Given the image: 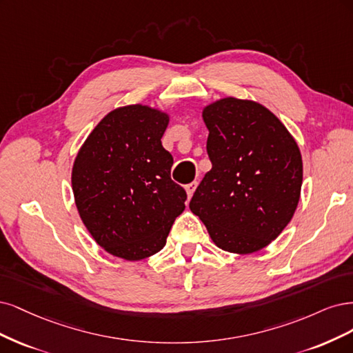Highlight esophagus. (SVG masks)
<instances>
[{"mask_svg":"<svg viewBox=\"0 0 353 353\" xmlns=\"http://www.w3.org/2000/svg\"><path fill=\"white\" fill-rule=\"evenodd\" d=\"M196 186H198V181H190L189 185H186V186H185L186 193H188V196H189V198L193 195V192H195Z\"/></svg>","mask_w":353,"mask_h":353,"instance_id":"1","label":"esophagus"}]
</instances>
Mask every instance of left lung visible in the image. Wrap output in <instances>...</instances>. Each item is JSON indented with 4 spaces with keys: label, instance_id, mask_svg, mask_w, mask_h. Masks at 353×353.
<instances>
[{
    "label": "left lung",
    "instance_id": "obj_1",
    "mask_svg": "<svg viewBox=\"0 0 353 353\" xmlns=\"http://www.w3.org/2000/svg\"><path fill=\"white\" fill-rule=\"evenodd\" d=\"M212 168L189 208L223 251L252 254L283 232L298 207L302 157L293 136L258 102L223 98L205 107Z\"/></svg>",
    "mask_w": 353,
    "mask_h": 353
}]
</instances>
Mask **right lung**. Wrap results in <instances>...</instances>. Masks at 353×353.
Segmentation results:
<instances>
[{"label":"right lung","instance_id":"right-lung-1","mask_svg":"<svg viewBox=\"0 0 353 353\" xmlns=\"http://www.w3.org/2000/svg\"><path fill=\"white\" fill-rule=\"evenodd\" d=\"M165 112L146 105L112 110L79 151L72 186L79 215L111 255L139 261L160 252L185 210L186 190L170 177L161 138Z\"/></svg>","mask_w":353,"mask_h":353}]
</instances>
